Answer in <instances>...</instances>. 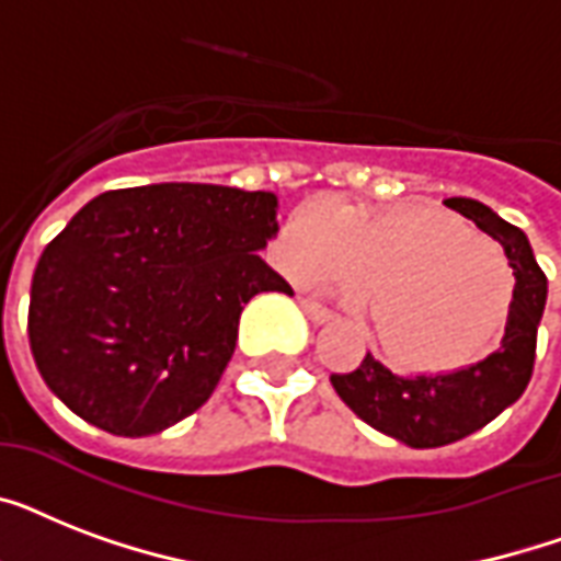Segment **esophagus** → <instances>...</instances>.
<instances>
[{
	"mask_svg": "<svg viewBox=\"0 0 561 561\" xmlns=\"http://www.w3.org/2000/svg\"><path fill=\"white\" fill-rule=\"evenodd\" d=\"M299 306H302V311H306L308 317H311V320H314V323H325V320H332V308H325L323 302H317V299H308V297H302L299 299Z\"/></svg>",
	"mask_w": 561,
	"mask_h": 561,
	"instance_id": "obj_1",
	"label": "esophagus"
}]
</instances>
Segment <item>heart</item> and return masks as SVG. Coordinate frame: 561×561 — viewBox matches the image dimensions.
<instances>
[{
	"mask_svg": "<svg viewBox=\"0 0 561 561\" xmlns=\"http://www.w3.org/2000/svg\"><path fill=\"white\" fill-rule=\"evenodd\" d=\"M282 255L302 282H369L375 337L410 369L439 373L483 355L513 302L504 250L431 206L308 209L285 232Z\"/></svg>",
	"mask_w": 561,
	"mask_h": 561,
	"instance_id": "1",
	"label": "heart"
}]
</instances>
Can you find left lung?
<instances>
[{
    "label": "left lung",
    "mask_w": 561,
    "mask_h": 561,
    "mask_svg": "<svg viewBox=\"0 0 561 561\" xmlns=\"http://www.w3.org/2000/svg\"><path fill=\"white\" fill-rule=\"evenodd\" d=\"M445 206L474 220L510 259L515 290L501 346L478 364L443 375H396L369 352L358 369L332 375V387L355 416L410 448L460 443L522 399L536 364V334L548 299V276L522 229L471 197H448Z\"/></svg>",
    "instance_id": "obj_1"
}]
</instances>
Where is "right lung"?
<instances>
[{"mask_svg":"<svg viewBox=\"0 0 561 561\" xmlns=\"http://www.w3.org/2000/svg\"><path fill=\"white\" fill-rule=\"evenodd\" d=\"M276 194L160 183L99 194L48 241L31 282L43 381L116 436L178 425L209 401L255 294H294L262 262Z\"/></svg>","mask_w":561,"mask_h":561,"instance_id":"right-lung-1","label":"right lung"}]
</instances>
